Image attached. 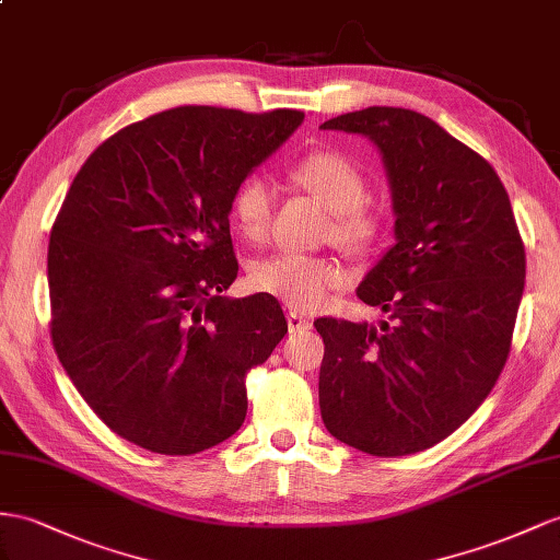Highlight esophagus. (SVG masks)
Here are the masks:
<instances>
[{
    "instance_id": "obj_1",
    "label": "esophagus",
    "mask_w": 560,
    "mask_h": 560,
    "mask_svg": "<svg viewBox=\"0 0 560 560\" xmlns=\"http://www.w3.org/2000/svg\"><path fill=\"white\" fill-rule=\"evenodd\" d=\"M285 322H289V328H291V334H300V331H307V328L312 326L310 324V319H305L303 314H298V312H289V317H285Z\"/></svg>"
}]
</instances>
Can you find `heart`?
I'll return each mask as SVG.
<instances>
[{"label": "heart", "instance_id": "b5f03b06", "mask_svg": "<svg viewBox=\"0 0 560 560\" xmlns=\"http://www.w3.org/2000/svg\"><path fill=\"white\" fill-rule=\"evenodd\" d=\"M295 184L303 186L322 206L334 212V236L346 246L369 248L381 234V222L364 203L369 198V182L364 172L346 155L319 151L305 155L291 170ZM275 200L265 179L250 177L243 182L232 200V214L238 234L248 241H262L271 224ZM255 291L279 298L293 310L312 312L328 303L336 291L348 283V269L336 257L277 253L250 269Z\"/></svg>", "mask_w": 560, "mask_h": 560}]
</instances>
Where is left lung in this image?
I'll return each instance as SVG.
<instances>
[{
	"instance_id": "1",
	"label": "left lung",
	"mask_w": 560,
	"mask_h": 560,
	"mask_svg": "<svg viewBox=\"0 0 560 560\" xmlns=\"http://www.w3.org/2000/svg\"><path fill=\"white\" fill-rule=\"evenodd\" d=\"M322 130L366 137L388 177L395 246L357 298L390 314L317 319L319 409L328 433L374 456L452 435L506 364L525 285V248L494 167L417 110L369 106Z\"/></svg>"
}]
</instances>
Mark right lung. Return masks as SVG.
<instances>
[{
    "label": "right lung",
    "instance_id": "add662e5",
    "mask_svg": "<svg viewBox=\"0 0 560 560\" xmlns=\"http://www.w3.org/2000/svg\"><path fill=\"white\" fill-rule=\"evenodd\" d=\"M305 113L179 106L127 125L75 175L51 226L54 350L98 419L186 456L246 419V374L289 331L275 295H222L238 275V186Z\"/></svg>",
    "mask_w": 560,
    "mask_h": 560
}]
</instances>
